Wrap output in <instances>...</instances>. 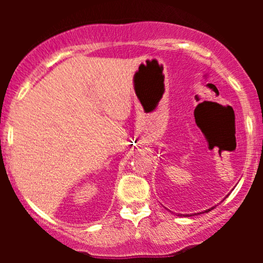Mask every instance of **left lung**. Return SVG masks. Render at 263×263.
Masks as SVG:
<instances>
[{"mask_svg": "<svg viewBox=\"0 0 263 263\" xmlns=\"http://www.w3.org/2000/svg\"><path fill=\"white\" fill-rule=\"evenodd\" d=\"M214 209V208H210V209H208V210H205V213H208V211H210V210H213ZM186 216H188V215H186Z\"/></svg>", "mask_w": 263, "mask_h": 263, "instance_id": "obj_1", "label": "left lung"}]
</instances>
